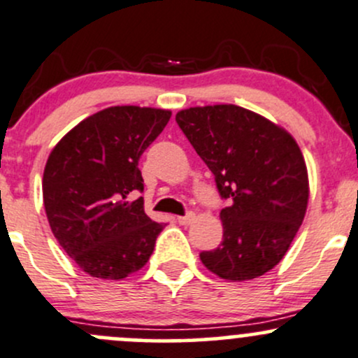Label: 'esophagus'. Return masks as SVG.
Instances as JSON below:
<instances>
[{
	"instance_id": "obj_1",
	"label": "esophagus",
	"mask_w": 358,
	"mask_h": 358,
	"mask_svg": "<svg viewBox=\"0 0 358 358\" xmlns=\"http://www.w3.org/2000/svg\"><path fill=\"white\" fill-rule=\"evenodd\" d=\"M176 221H178L180 224H182V226H188V224H192L195 221V214H187V215H178V217H176Z\"/></svg>"
}]
</instances>
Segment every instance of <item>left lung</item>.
Segmentation results:
<instances>
[{
    "label": "left lung",
    "instance_id": "left-lung-1",
    "mask_svg": "<svg viewBox=\"0 0 358 358\" xmlns=\"http://www.w3.org/2000/svg\"><path fill=\"white\" fill-rule=\"evenodd\" d=\"M180 129L214 173L222 243L202 251L207 270L229 282L270 272L292 245L309 200V178L296 139L275 122L238 105L190 107Z\"/></svg>",
    "mask_w": 358,
    "mask_h": 358
}]
</instances>
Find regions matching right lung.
I'll return each instance as SVG.
<instances>
[{"instance_id": "obj_1", "label": "right lung", "mask_w": 358, "mask_h": 358, "mask_svg": "<svg viewBox=\"0 0 358 358\" xmlns=\"http://www.w3.org/2000/svg\"><path fill=\"white\" fill-rule=\"evenodd\" d=\"M164 108L117 105L93 113L50 151L42 178L52 234L85 273L122 280L146 265L163 224L144 212L139 158L170 120Z\"/></svg>"}]
</instances>
